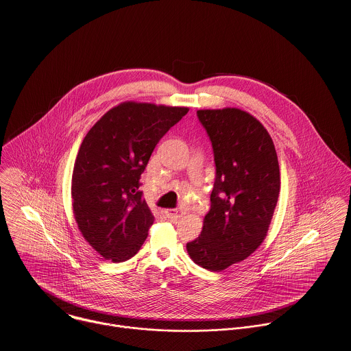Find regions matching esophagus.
Returning a JSON list of instances; mask_svg holds the SVG:
<instances>
[{
    "mask_svg": "<svg viewBox=\"0 0 351 351\" xmlns=\"http://www.w3.org/2000/svg\"><path fill=\"white\" fill-rule=\"evenodd\" d=\"M165 217L171 221H178L180 217H183V210L180 208H169V210H165Z\"/></svg>",
    "mask_w": 351,
    "mask_h": 351,
    "instance_id": "34e87169",
    "label": "esophagus"
}]
</instances>
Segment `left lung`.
Instances as JSON below:
<instances>
[{"mask_svg":"<svg viewBox=\"0 0 351 351\" xmlns=\"http://www.w3.org/2000/svg\"><path fill=\"white\" fill-rule=\"evenodd\" d=\"M213 145L215 182L200 235L187 243L195 264L221 272L264 241L280 193L272 138L260 121L235 108L197 110Z\"/></svg>","mask_w":351,"mask_h":351,"instance_id":"obj_1","label":"left lung"}]
</instances>
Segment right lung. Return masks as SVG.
I'll return each mask as SVG.
<instances>
[{
    "instance_id": "add662e5",
    "label": "right lung",
    "mask_w": 351,
    "mask_h": 351,
    "mask_svg": "<svg viewBox=\"0 0 351 351\" xmlns=\"http://www.w3.org/2000/svg\"><path fill=\"white\" fill-rule=\"evenodd\" d=\"M187 113V108L123 102L83 138L73 172V208L80 233L106 260L132 258L147 239L155 217L140 178L157 143Z\"/></svg>"
}]
</instances>
